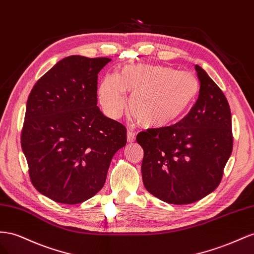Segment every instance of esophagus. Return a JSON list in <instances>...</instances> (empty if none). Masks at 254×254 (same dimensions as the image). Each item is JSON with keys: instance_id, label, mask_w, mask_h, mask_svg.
Instances as JSON below:
<instances>
[{"instance_id": "1", "label": "esophagus", "mask_w": 254, "mask_h": 254, "mask_svg": "<svg viewBox=\"0 0 254 254\" xmlns=\"http://www.w3.org/2000/svg\"><path fill=\"white\" fill-rule=\"evenodd\" d=\"M127 142H129V143H132V142L135 141V133H133L131 129H127Z\"/></svg>"}]
</instances>
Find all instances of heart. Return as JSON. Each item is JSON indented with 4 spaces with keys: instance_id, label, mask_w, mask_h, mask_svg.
<instances>
[{
    "instance_id": "1",
    "label": "heart",
    "mask_w": 254,
    "mask_h": 254,
    "mask_svg": "<svg viewBox=\"0 0 254 254\" xmlns=\"http://www.w3.org/2000/svg\"><path fill=\"white\" fill-rule=\"evenodd\" d=\"M198 87L191 73L138 64L125 67L118 76H105L99 88V100L104 113L117 118L127 104L125 91L132 93L128 111L133 117L144 127L162 128L186 112Z\"/></svg>"
}]
</instances>
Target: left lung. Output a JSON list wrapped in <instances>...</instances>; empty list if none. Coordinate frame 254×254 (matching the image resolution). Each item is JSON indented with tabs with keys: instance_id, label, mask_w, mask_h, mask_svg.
I'll return each mask as SVG.
<instances>
[{
	"instance_id": "1",
	"label": "left lung",
	"mask_w": 254,
	"mask_h": 254,
	"mask_svg": "<svg viewBox=\"0 0 254 254\" xmlns=\"http://www.w3.org/2000/svg\"><path fill=\"white\" fill-rule=\"evenodd\" d=\"M200 82L197 102L171 127L137 135L143 149L146 190L170 204H190L218 187L233 149L232 118L223 92L206 72L194 66Z\"/></svg>"
}]
</instances>
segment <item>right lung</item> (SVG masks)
<instances>
[{
    "instance_id": "1",
    "label": "right lung",
    "mask_w": 254,
    "mask_h": 254,
    "mask_svg": "<svg viewBox=\"0 0 254 254\" xmlns=\"http://www.w3.org/2000/svg\"><path fill=\"white\" fill-rule=\"evenodd\" d=\"M112 60L68 56L35 84L26 103L21 147L33 185L64 204H78L105 184L127 128L98 104V74Z\"/></svg>"
}]
</instances>
